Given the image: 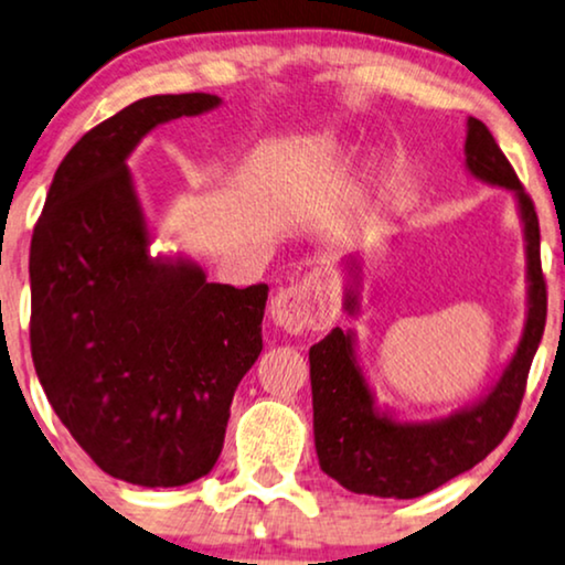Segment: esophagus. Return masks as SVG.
<instances>
[{"mask_svg": "<svg viewBox=\"0 0 565 565\" xmlns=\"http://www.w3.org/2000/svg\"><path fill=\"white\" fill-rule=\"evenodd\" d=\"M270 320L276 328L287 333H302V330H322L333 320V302L328 291L320 287L318 278H302L281 289L270 302Z\"/></svg>", "mask_w": 565, "mask_h": 565, "instance_id": "1", "label": "esophagus"}]
</instances>
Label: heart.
Here are the masks:
<instances>
[{
	"mask_svg": "<svg viewBox=\"0 0 565 565\" xmlns=\"http://www.w3.org/2000/svg\"><path fill=\"white\" fill-rule=\"evenodd\" d=\"M333 147H335L333 134H320V137L312 139V152H315V154H326V152H330V149H333Z\"/></svg>",
	"mask_w": 565,
	"mask_h": 565,
	"instance_id": "1",
	"label": "heart"
}]
</instances>
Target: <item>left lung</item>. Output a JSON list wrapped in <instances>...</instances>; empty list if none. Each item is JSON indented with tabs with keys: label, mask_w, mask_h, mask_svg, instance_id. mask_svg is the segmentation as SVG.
Returning <instances> with one entry per match:
<instances>
[{
	"label": "left lung",
	"mask_w": 565,
	"mask_h": 565,
	"mask_svg": "<svg viewBox=\"0 0 565 565\" xmlns=\"http://www.w3.org/2000/svg\"><path fill=\"white\" fill-rule=\"evenodd\" d=\"M465 170L514 195L527 255V318L511 359L483 397L445 418L408 420L374 401L356 356V333L333 328L310 349L315 449L326 476L353 493L418 499L486 460L514 424L530 364L545 330L547 291L540 268V224L514 168L478 118H468ZM343 310L361 312V263L343 258Z\"/></svg>",
	"instance_id": "8db88e82"
}]
</instances>
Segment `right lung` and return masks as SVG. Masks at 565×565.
I'll return each mask as SVG.
<instances>
[{"instance_id":"obj_1","label":"right lung","mask_w":565,"mask_h":565,"mask_svg":"<svg viewBox=\"0 0 565 565\" xmlns=\"http://www.w3.org/2000/svg\"><path fill=\"white\" fill-rule=\"evenodd\" d=\"M152 95L87 131L58 164L30 243V351L51 408L108 476L145 488L204 478L239 380L260 356L268 287L214 284L152 255L129 157L157 126L220 108Z\"/></svg>"}]
</instances>
